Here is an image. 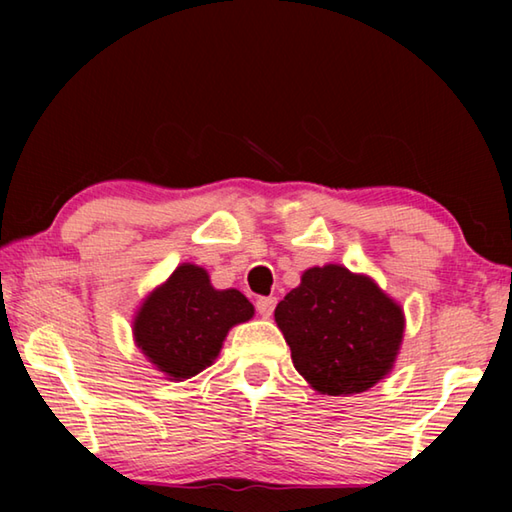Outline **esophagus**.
<instances>
[{
	"label": "esophagus",
	"instance_id": "esophagus-1",
	"mask_svg": "<svg viewBox=\"0 0 512 512\" xmlns=\"http://www.w3.org/2000/svg\"><path fill=\"white\" fill-rule=\"evenodd\" d=\"M255 306H257V312H259V314H262V317H264V319H268V317H270V314H273V312H275V306H277V299H275V297H259V299H257V303H255Z\"/></svg>",
	"mask_w": 512,
	"mask_h": 512
}]
</instances>
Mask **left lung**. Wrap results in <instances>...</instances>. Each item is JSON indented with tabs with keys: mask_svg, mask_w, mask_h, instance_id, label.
Wrapping results in <instances>:
<instances>
[{
	"mask_svg": "<svg viewBox=\"0 0 512 512\" xmlns=\"http://www.w3.org/2000/svg\"><path fill=\"white\" fill-rule=\"evenodd\" d=\"M275 321L292 363L328 396L361 394L383 378L398 354L405 317L372 279L343 266L310 268L277 303Z\"/></svg>",
	"mask_w": 512,
	"mask_h": 512,
	"instance_id": "obj_1",
	"label": "left lung"
}]
</instances>
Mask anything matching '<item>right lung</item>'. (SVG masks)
<instances>
[{
	"label": "right lung",
	"instance_id": "add662e5",
	"mask_svg": "<svg viewBox=\"0 0 512 512\" xmlns=\"http://www.w3.org/2000/svg\"><path fill=\"white\" fill-rule=\"evenodd\" d=\"M239 290H215L206 270L182 264L151 292L134 321V339L160 372L191 378L220 354L226 332L253 317Z\"/></svg>",
	"mask_w": 512,
	"mask_h": 512
}]
</instances>
